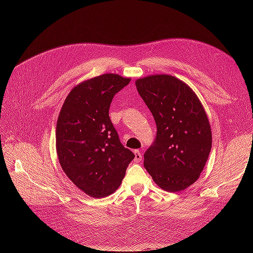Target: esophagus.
Segmentation results:
<instances>
[{
    "label": "esophagus",
    "mask_w": 253,
    "mask_h": 253,
    "mask_svg": "<svg viewBox=\"0 0 253 253\" xmlns=\"http://www.w3.org/2000/svg\"><path fill=\"white\" fill-rule=\"evenodd\" d=\"M134 154H135V162H136V163L141 162L142 155H141L140 151H139V150H135V151H134Z\"/></svg>",
    "instance_id": "esophagus-1"
}]
</instances>
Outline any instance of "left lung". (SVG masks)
<instances>
[{"instance_id": "obj_1", "label": "left lung", "mask_w": 253, "mask_h": 253, "mask_svg": "<svg viewBox=\"0 0 253 253\" xmlns=\"http://www.w3.org/2000/svg\"><path fill=\"white\" fill-rule=\"evenodd\" d=\"M135 84L157 126L143 166L158 187L179 192L198 179L208 160L212 147L208 116L193 89L174 76L151 75Z\"/></svg>"}]
</instances>
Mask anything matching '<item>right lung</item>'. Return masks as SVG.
I'll return each instance as SVG.
<instances>
[{"label": "right lung", "instance_id": "obj_1", "mask_svg": "<svg viewBox=\"0 0 253 253\" xmlns=\"http://www.w3.org/2000/svg\"><path fill=\"white\" fill-rule=\"evenodd\" d=\"M129 81L117 74L84 80L72 88L59 113L60 166L76 187L94 198L114 193L135 157L121 144L109 116L115 94Z\"/></svg>", "mask_w": 253, "mask_h": 253}]
</instances>
